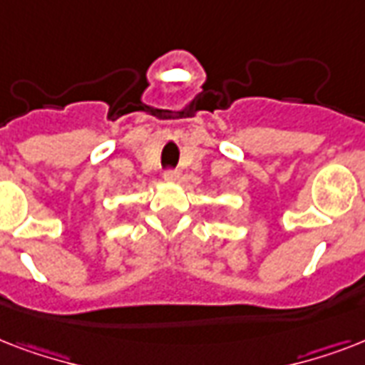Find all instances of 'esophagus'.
<instances>
[{
  "label": "esophagus",
  "mask_w": 365,
  "mask_h": 365,
  "mask_svg": "<svg viewBox=\"0 0 365 365\" xmlns=\"http://www.w3.org/2000/svg\"><path fill=\"white\" fill-rule=\"evenodd\" d=\"M166 182H178L180 180V172L178 170H166L165 172Z\"/></svg>",
  "instance_id": "obj_1"
}]
</instances>
